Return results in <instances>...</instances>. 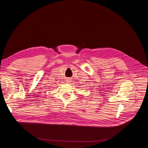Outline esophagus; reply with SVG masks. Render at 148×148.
Here are the masks:
<instances>
[{"mask_svg": "<svg viewBox=\"0 0 148 148\" xmlns=\"http://www.w3.org/2000/svg\"><path fill=\"white\" fill-rule=\"evenodd\" d=\"M66 82L67 83H70L71 82V79L70 78H67L66 79Z\"/></svg>", "mask_w": 148, "mask_h": 148, "instance_id": "1", "label": "esophagus"}]
</instances>
